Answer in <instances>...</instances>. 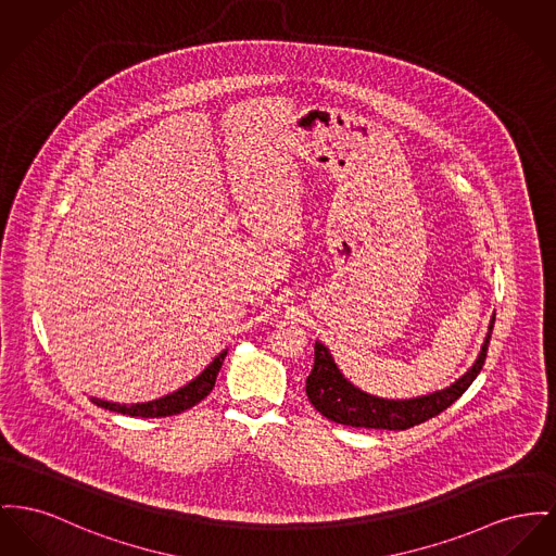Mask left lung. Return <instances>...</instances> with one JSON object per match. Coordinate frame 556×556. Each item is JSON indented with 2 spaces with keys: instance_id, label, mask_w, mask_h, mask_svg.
I'll list each match as a JSON object with an SVG mask.
<instances>
[{
  "instance_id": "left-lung-1",
  "label": "left lung",
  "mask_w": 556,
  "mask_h": 556,
  "mask_svg": "<svg viewBox=\"0 0 556 556\" xmlns=\"http://www.w3.org/2000/svg\"><path fill=\"white\" fill-rule=\"evenodd\" d=\"M493 323L495 314L489 320L481 352L470 369L443 390L415 399H379L356 388L337 367L331 350L323 341H316L314 369L305 381L307 399L327 419L352 428L408 430L413 426H419L443 413L444 408L451 407L477 379L486 358Z\"/></svg>"
}]
</instances>
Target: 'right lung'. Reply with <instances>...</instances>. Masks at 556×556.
I'll return each mask as SVG.
<instances>
[{
	"label": "right lung",
	"instance_id": "obj_1",
	"mask_svg": "<svg viewBox=\"0 0 556 556\" xmlns=\"http://www.w3.org/2000/svg\"><path fill=\"white\" fill-rule=\"evenodd\" d=\"M227 356V350H223L219 356H215V361L202 370L195 379H191L184 388H179L173 394H166L162 399L149 401V403H137V405H119V403H110V401H101V399H90L97 407L115 410L122 415H130V417H168V415H177L184 413L187 408L195 407L200 401H204L213 388H215V379L219 375L223 361Z\"/></svg>",
	"mask_w": 556,
	"mask_h": 556
}]
</instances>
